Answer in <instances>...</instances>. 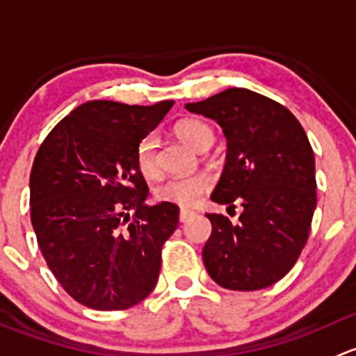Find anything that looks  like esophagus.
Returning <instances> with one entry per match:
<instances>
[{"instance_id":"esophagus-1","label":"esophagus","mask_w":356,"mask_h":356,"mask_svg":"<svg viewBox=\"0 0 356 356\" xmlns=\"http://www.w3.org/2000/svg\"><path fill=\"white\" fill-rule=\"evenodd\" d=\"M192 216H193L192 211H186V209H181V211H179V222L188 221V219L192 218Z\"/></svg>"}]
</instances>
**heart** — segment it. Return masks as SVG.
<instances>
[{
	"label": "heart",
	"instance_id": "heart-1",
	"mask_svg": "<svg viewBox=\"0 0 356 356\" xmlns=\"http://www.w3.org/2000/svg\"><path fill=\"white\" fill-rule=\"evenodd\" d=\"M175 134L178 135L179 140L185 142L193 151H207L214 142V131L205 122L195 118H186L177 123ZM156 138L152 135H145L138 142L135 149V163H137L138 171L147 178H156L159 175V164H157L156 156ZM211 178L207 175L199 173L185 178H170L156 186L154 195L159 202L173 204L178 207H193L205 192L211 188Z\"/></svg>",
	"mask_w": 356,
	"mask_h": 356
}]
</instances>
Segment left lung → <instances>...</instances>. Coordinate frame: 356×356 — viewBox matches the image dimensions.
<instances>
[{"label": "left lung", "mask_w": 356, "mask_h": 356, "mask_svg": "<svg viewBox=\"0 0 356 356\" xmlns=\"http://www.w3.org/2000/svg\"><path fill=\"white\" fill-rule=\"evenodd\" d=\"M186 109L216 120L228 140L225 171L211 199L243 207L238 225L222 214H205L212 225L202 252L205 269L226 289L270 286L298 260L317 205L305 130L283 104L238 87Z\"/></svg>", "instance_id": "1"}]
</instances>
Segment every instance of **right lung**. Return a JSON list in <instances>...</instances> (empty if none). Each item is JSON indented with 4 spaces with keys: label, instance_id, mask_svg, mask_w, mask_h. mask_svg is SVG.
Segmentation results:
<instances>
[{
    "label": "right lung",
    "instance_id": "1",
    "mask_svg": "<svg viewBox=\"0 0 356 356\" xmlns=\"http://www.w3.org/2000/svg\"><path fill=\"white\" fill-rule=\"evenodd\" d=\"M173 104L89 101L35 154L31 221L39 248L61 288L89 309H130L156 286L179 209L145 204L149 186L135 149Z\"/></svg>",
    "mask_w": 356,
    "mask_h": 356
}]
</instances>
